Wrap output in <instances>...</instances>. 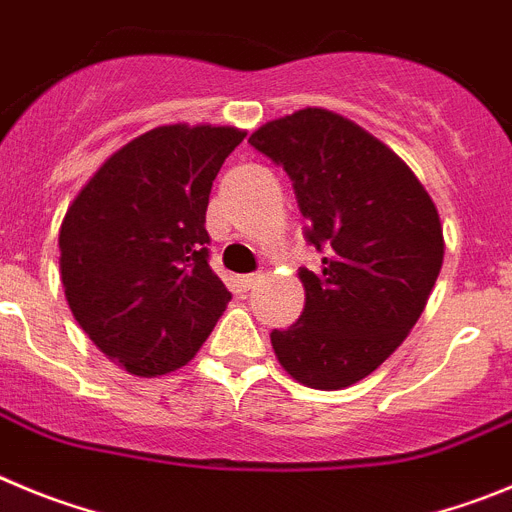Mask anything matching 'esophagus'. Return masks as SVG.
<instances>
[{
	"mask_svg": "<svg viewBox=\"0 0 512 512\" xmlns=\"http://www.w3.org/2000/svg\"><path fill=\"white\" fill-rule=\"evenodd\" d=\"M260 278H262V275H257V273L242 275V278H239V283H242V288H245V290H250V288H255L257 283H260Z\"/></svg>",
	"mask_w": 512,
	"mask_h": 512,
	"instance_id": "obj_1",
	"label": "esophagus"
}]
</instances>
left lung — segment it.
Masks as SVG:
<instances>
[{"label": "left lung", "mask_w": 512, "mask_h": 512, "mask_svg": "<svg viewBox=\"0 0 512 512\" xmlns=\"http://www.w3.org/2000/svg\"><path fill=\"white\" fill-rule=\"evenodd\" d=\"M250 145L293 181L321 270L301 267V319L270 334L293 380L342 390L403 344L444 262V229L423 183L352 119L306 107L265 122Z\"/></svg>", "instance_id": "obj_1"}]
</instances>
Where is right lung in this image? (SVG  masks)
Here are the masks:
<instances>
[{
	"label": "right lung",
	"mask_w": 512,
	"mask_h": 512,
	"mask_svg": "<svg viewBox=\"0 0 512 512\" xmlns=\"http://www.w3.org/2000/svg\"><path fill=\"white\" fill-rule=\"evenodd\" d=\"M247 132L163 124L109 155L63 216L61 280L78 326L137 377L188 365L227 308L209 267L211 183Z\"/></svg>",
	"instance_id": "1"
}]
</instances>
